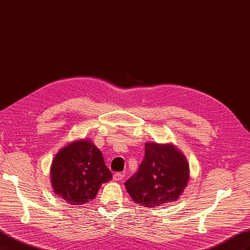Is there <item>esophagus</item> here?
Here are the masks:
<instances>
[{"label":"esophagus","mask_w":250,"mask_h":250,"mask_svg":"<svg viewBox=\"0 0 250 250\" xmlns=\"http://www.w3.org/2000/svg\"><path fill=\"white\" fill-rule=\"evenodd\" d=\"M124 176L125 175L123 173H115V174H113V180L120 181V180H122L124 178Z\"/></svg>","instance_id":"34e87169"}]
</instances>
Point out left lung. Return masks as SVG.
Listing matches in <instances>:
<instances>
[{"instance_id": "1", "label": "left lung", "mask_w": 250, "mask_h": 250, "mask_svg": "<svg viewBox=\"0 0 250 250\" xmlns=\"http://www.w3.org/2000/svg\"><path fill=\"white\" fill-rule=\"evenodd\" d=\"M188 176V165L179 150L170 144L146 143L145 157L125 187L135 203L154 208L175 201Z\"/></svg>"}]
</instances>
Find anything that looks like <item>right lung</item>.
I'll return each instance as SVG.
<instances>
[{"instance_id":"add662e5","label":"right lung","mask_w":250,"mask_h":250,"mask_svg":"<svg viewBox=\"0 0 250 250\" xmlns=\"http://www.w3.org/2000/svg\"><path fill=\"white\" fill-rule=\"evenodd\" d=\"M111 178L101 151L87 140L71 143L59 151L52 163L53 188L73 206L92 201L102 184Z\"/></svg>"}]
</instances>
